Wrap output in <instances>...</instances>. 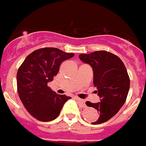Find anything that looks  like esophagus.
<instances>
[{
	"instance_id": "esophagus-1",
	"label": "esophagus",
	"mask_w": 146,
	"mask_h": 146,
	"mask_svg": "<svg viewBox=\"0 0 146 146\" xmlns=\"http://www.w3.org/2000/svg\"><path fill=\"white\" fill-rule=\"evenodd\" d=\"M76 100L78 101V102H79V103L81 104V105H82L83 108L86 107V105H85V103H84V100H82V99H79V98H76Z\"/></svg>"
}]
</instances>
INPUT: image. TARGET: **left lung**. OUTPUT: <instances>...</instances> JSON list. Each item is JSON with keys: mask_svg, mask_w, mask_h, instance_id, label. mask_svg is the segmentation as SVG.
<instances>
[{"mask_svg": "<svg viewBox=\"0 0 146 146\" xmlns=\"http://www.w3.org/2000/svg\"><path fill=\"white\" fill-rule=\"evenodd\" d=\"M79 58L93 68L94 84L101 100L98 103L85 102L87 106L95 108L99 113L97 120L91 124L107 122L117 114L127 99L130 78L125 66L118 56L105 50L80 54Z\"/></svg>", "mask_w": 146, "mask_h": 146, "instance_id": "8db88e82", "label": "left lung"}]
</instances>
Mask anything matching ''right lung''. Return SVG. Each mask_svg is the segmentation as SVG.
I'll list each match as a JSON object with an SVG mask.
<instances>
[{"label":"right lung","mask_w":146,"mask_h":146,"mask_svg":"<svg viewBox=\"0 0 146 146\" xmlns=\"http://www.w3.org/2000/svg\"><path fill=\"white\" fill-rule=\"evenodd\" d=\"M73 56L58 48L44 47L31 52L18 68V96L28 112L38 120L55 119L64 104L71 99L52 91L47 83L57 75L61 64Z\"/></svg>","instance_id":"obj_1"}]
</instances>
